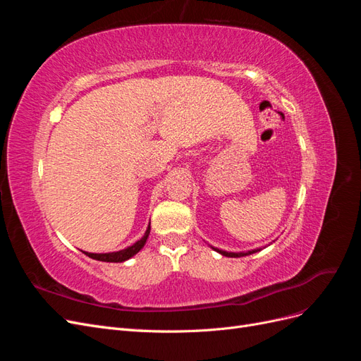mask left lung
I'll use <instances>...</instances> for the list:
<instances>
[{"label": "left lung", "instance_id": "8db88e82", "mask_svg": "<svg viewBox=\"0 0 361 361\" xmlns=\"http://www.w3.org/2000/svg\"><path fill=\"white\" fill-rule=\"evenodd\" d=\"M212 250H215L216 253H220L221 256H226V257H243V256H248V255L257 253V251H260L262 248L250 250V251H241V253H233V251H226V250H220V248H215V247H212Z\"/></svg>", "mask_w": 361, "mask_h": 361}]
</instances>
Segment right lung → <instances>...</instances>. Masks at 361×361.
Instances as JSON below:
<instances>
[{"mask_svg": "<svg viewBox=\"0 0 361 361\" xmlns=\"http://www.w3.org/2000/svg\"><path fill=\"white\" fill-rule=\"evenodd\" d=\"M149 233H150V224L147 226L143 238L138 239L135 244L129 245V247H126L123 250L111 251V253H89V251H82V253L85 256H89L92 259H94V260H101V262H116V264H117V262H125V260L130 259L133 256H135L138 251L145 247L147 238H149Z\"/></svg>", "mask_w": 361, "mask_h": 361, "instance_id": "obj_1", "label": "right lung"}]
</instances>
